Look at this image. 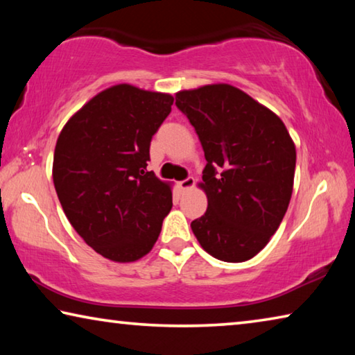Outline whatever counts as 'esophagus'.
<instances>
[{"label":"esophagus","mask_w":355,"mask_h":355,"mask_svg":"<svg viewBox=\"0 0 355 355\" xmlns=\"http://www.w3.org/2000/svg\"><path fill=\"white\" fill-rule=\"evenodd\" d=\"M194 184H196V180L192 177H188L186 180H183V182L178 183L180 189H182V191H189L191 188H194Z\"/></svg>","instance_id":"obj_1"}]
</instances>
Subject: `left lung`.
Wrapping results in <instances>:
<instances>
[{"label":"left lung","instance_id":"1","mask_svg":"<svg viewBox=\"0 0 355 355\" xmlns=\"http://www.w3.org/2000/svg\"><path fill=\"white\" fill-rule=\"evenodd\" d=\"M199 136L207 166L199 184L208 208L191 222L209 255L255 257L277 232L293 194L296 147L277 114L230 84L175 94Z\"/></svg>","mask_w":355,"mask_h":355}]
</instances>
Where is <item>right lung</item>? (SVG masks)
<instances>
[{"instance_id": "obj_1", "label": "right lung", "mask_w": 355, "mask_h": 355, "mask_svg": "<svg viewBox=\"0 0 355 355\" xmlns=\"http://www.w3.org/2000/svg\"><path fill=\"white\" fill-rule=\"evenodd\" d=\"M171 94L116 84L64 125L53 183L71 227L111 261L147 255L172 208L171 184L147 171L150 142L172 110Z\"/></svg>"}]
</instances>
